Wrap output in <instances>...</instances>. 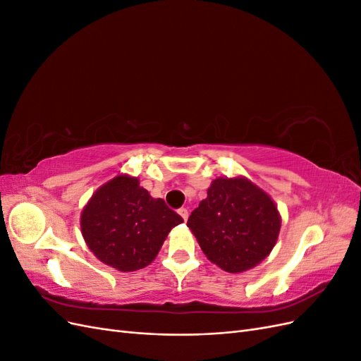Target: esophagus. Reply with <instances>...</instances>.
Wrapping results in <instances>:
<instances>
[{
    "mask_svg": "<svg viewBox=\"0 0 361 361\" xmlns=\"http://www.w3.org/2000/svg\"><path fill=\"white\" fill-rule=\"evenodd\" d=\"M178 212H179V215L183 218L185 221L188 220V209H187V207H180V209H179Z\"/></svg>",
    "mask_w": 361,
    "mask_h": 361,
    "instance_id": "1",
    "label": "esophagus"
}]
</instances>
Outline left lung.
<instances>
[{
	"label": "left lung",
	"mask_w": 361,
	"mask_h": 361,
	"mask_svg": "<svg viewBox=\"0 0 361 361\" xmlns=\"http://www.w3.org/2000/svg\"><path fill=\"white\" fill-rule=\"evenodd\" d=\"M187 226L212 264L239 274L269 256L281 216L271 195L245 176L216 178Z\"/></svg>",
	"instance_id": "8db88e82"
}]
</instances>
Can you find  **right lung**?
I'll use <instances>...</instances> for the list:
<instances>
[{
  "label": "right lung",
  "mask_w": 361,
  "mask_h": 361,
  "mask_svg": "<svg viewBox=\"0 0 361 361\" xmlns=\"http://www.w3.org/2000/svg\"><path fill=\"white\" fill-rule=\"evenodd\" d=\"M183 220L154 199L138 178L117 174L97 188L81 212V233L102 264L130 272L150 265L173 227Z\"/></svg>",
  "instance_id": "right-lung-1"
}]
</instances>
